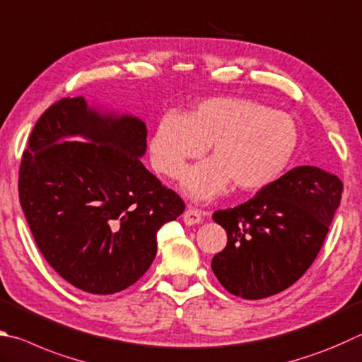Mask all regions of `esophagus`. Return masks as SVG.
I'll list each match as a JSON object with an SVG mask.
<instances>
[{
	"label": "esophagus",
	"instance_id": "1",
	"mask_svg": "<svg viewBox=\"0 0 362 362\" xmlns=\"http://www.w3.org/2000/svg\"><path fill=\"white\" fill-rule=\"evenodd\" d=\"M202 215L204 212H201V210L189 207L183 212V221H185L187 225H198V223L202 221Z\"/></svg>",
	"mask_w": 362,
	"mask_h": 362
}]
</instances>
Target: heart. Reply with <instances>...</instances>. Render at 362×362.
Masks as SVG:
<instances>
[{"label":"heart","instance_id":"b5f03b06","mask_svg":"<svg viewBox=\"0 0 362 362\" xmlns=\"http://www.w3.org/2000/svg\"><path fill=\"white\" fill-rule=\"evenodd\" d=\"M299 141L293 118L245 98H210L188 115L169 110L150 141L156 170L175 179L188 160L210 146L214 158L192 168L183 189L194 201H210L231 182L240 189L271 185L290 164Z\"/></svg>","mask_w":362,"mask_h":362}]
</instances>
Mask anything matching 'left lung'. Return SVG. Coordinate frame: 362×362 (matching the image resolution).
Returning <instances> with one entry per match:
<instances>
[{
    "instance_id": "obj_1",
    "label": "left lung",
    "mask_w": 362,
    "mask_h": 362,
    "mask_svg": "<svg viewBox=\"0 0 362 362\" xmlns=\"http://www.w3.org/2000/svg\"><path fill=\"white\" fill-rule=\"evenodd\" d=\"M344 183L315 166L288 170L252 199L216 210L228 244L212 259L226 290L244 299H262L286 290L317 258L340 206Z\"/></svg>"
}]
</instances>
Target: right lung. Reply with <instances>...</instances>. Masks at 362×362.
Segmentation results:
<instances>
[{
  "instance_id": "1",
  "label": "right lung",
  "mask_w": 362,
  "mask_h": 362,
  "mask_svg": "<svg viewBox=\"0 0 362 362\" xmlns=\"http://www.w3.org/2000/svg\"><path fill=\"white\" fill-rule=\"evenodd\" d=\"M146 150L141 118L101 112L83 96L52 104L33 128L18 198L44 258L78 290L136 284L155 259L158 229L185 210L142 164Z\"/></svg>"
}]
</instances>
